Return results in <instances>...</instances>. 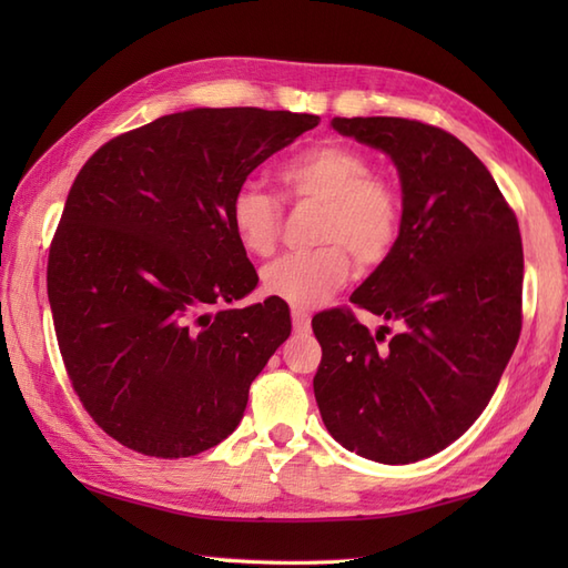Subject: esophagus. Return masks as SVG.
Returning <instances> with one entry per match:
<instances>
[{"mask_svg": "<svg viewBox=\"0 0 568 568\" xmlns=\"http://www.w3.org/2000/svg\"><path fill=\"white\" fill-rule=\"evenodd\" d=\"M291 317H293V327H295L297 334H307L310 332V315H307V312L293 310Z\"/></svg>", "mask_w": 568, "mask_h": 568, "instance_id": "34e87169", "label": "esophagus"}]
</instances>
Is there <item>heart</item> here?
Wrapping results in <instances>:
<instances>
[{
    "label": "heart",
    "instance_id": "obj_1",
    "mask_svg": "<svg viewBox=\"0 0 568 568\" xmlns=\"http://www.w3.org/2000/svg\"><path fill=\"white\" fill-rule=\"evenodd\" d=\"M287 195L322 204L310 253H291L261 271V291L297 310L315 307L339 291L358 268H376L390 256L403 226V200L376 178V165L364 151L346 143H320L281 171ZM234 236L251 256H271L281 234V204L258 185H241L229 202Z\"/></svg>",
    "mask_w": 568,
    "mask_h": 568
}]
</instances>
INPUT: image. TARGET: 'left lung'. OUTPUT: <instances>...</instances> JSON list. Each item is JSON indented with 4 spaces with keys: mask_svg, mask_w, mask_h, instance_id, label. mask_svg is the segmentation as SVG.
<instances>
[{
    "mask_svg": "<svg viewBox=\"0 0 568 568\" xmlns=\"http://www.w3.org/2000/svg\"><path fill=\"white\" fill-rule=\"evenodd\" d=\"M400 175L393 253L352 295L397 322L388 344L348 310L312 320L322 346L315 397L344 449L413 464L446 449L496 393L523 329V239L488 168L444 129L400 116H334Z\"/></svg>",
    "mask_w": 568,
    "mask_h": 568,
    "instance_id": "1",
    "label": "left lung"
}]
</instances>
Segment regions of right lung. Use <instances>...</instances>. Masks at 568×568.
<instances>
[{
    "label": "right lung",
    "mask_w": 568,
    "mask_h": 568,
    "mask_svg": "<svg viewBox=\"0 0 568 568\" xmlns=\"http://www.w3.org/2000/svg\"><path fill=\"white\" fill-rule=\"evenodd\" d=\"M320 116L226 106L165 114L82 165L48 253V303L82 407L119 444L159 458L232 434L248 388L291 336V310L246 297L256 268L229 202Z\"/></svg>",
    "instance_id": "right-lung-1"
}]
</instances>
